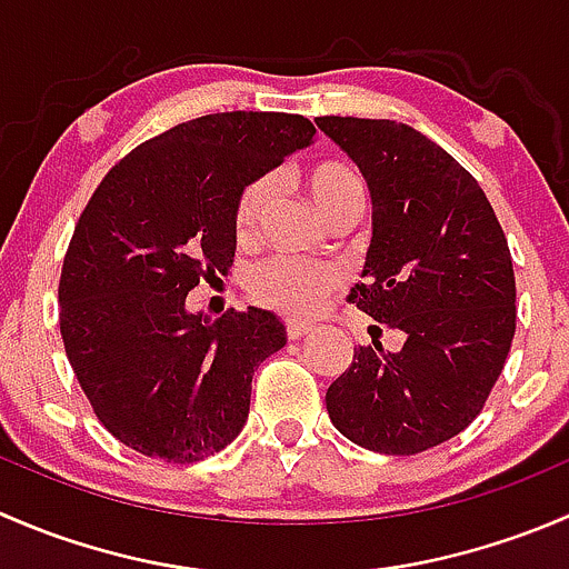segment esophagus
I'll use <instances>...</instances> for the list:
<instances>
[{
	"label": "esophagus",
	"instance_id": "esophagus-1",
	"mask_svg": "<svg viewBox=\"0 0 569 569\" xmlns=\"http://www.w3.org/2000/svg\"><path fill=\"white\" fill-rule=\"evenodd\" d=\"M311 330L313 327L306 325V321H297V319L286 321V336H289V341H300V338H306Z\"/></svg>",
	"mask_w": 569,
	"mask_h": 569
}]
</instances>
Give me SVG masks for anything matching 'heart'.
Segmentation results:
<instances>
[{
	"mask_svg": "<svg viewBox=\"0 0 569 569\" xmlns=\"http://www.w3.org/2000/svg\"><path fill=\"white\" fill-rule=\"evenodd\" d=\"M300 183L317 211L327 222L336 217H355L366 206V183L343 162H313L300 173ZM272 178L258 176L239 189L231 211V228L237 242L258 237L263 214L272 200ZM341 283V272L332 263H308L297 258L274 256L256 263L248 274V291L258 306H267L286 317H308L327 295Z\"/></svg>",
	"mask_w": 569,
	"mask_h": 569,
	"instance_id": "obj_1",
	"label": "heart"
}]
</instances>
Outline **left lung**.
Instances as JSON below:
<instances>
[{
    "label": "left lung",
    "instance_id": "8db88e82",
    "mask_svg": "<svg viewBox=\"0 0 569 569\" xmlns=\"http://www.w3.org/2000/svg\"><path fill=\"white\" fill-rule=\"evenodd\" d=\"M317 126L363 173L371 244L349 302L405 336L399 352L355 347L327 388L338 432L380 455H421L481 412L515 338L507 237L476 178L438 142L396 120Z\"/></svg>",
    "mask_w": 569,
    "mask_h": 569
}]
</instances>
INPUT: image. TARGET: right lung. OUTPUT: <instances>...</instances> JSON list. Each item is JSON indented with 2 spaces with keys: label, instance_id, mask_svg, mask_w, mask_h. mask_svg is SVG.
Wrapping results in <instances>:
<instances>
[{
  "label": "right lung",
  "instance_id": "obj_1",
  "mask_svg": "<svg viewBox=\"0 0 569 569\" xmlns=\"http://www.w3.org/2000/svg\"><path fill=\"white\" fill-rule=\"evenodd\" d=\"M313 134L302 114H203L137 146L84 206L60 332L93 412L129 449L183 465L242 432L252 371L286 343L283 321L261 308L206 321L187 295L233 261L239 189Z\"/></svg>",
  "mask_w": 569,
  "mask_h": 569
}]
</instances>
